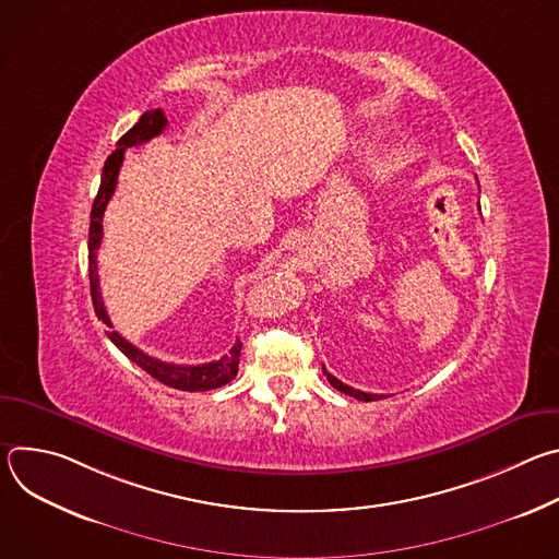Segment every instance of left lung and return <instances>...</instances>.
<instances>
[{
  "label": "left lung",
  "mask_w": 559,
  "mask_h": 559,
  "mask_svg": "<svg viewBox=\"0 0 559 559\" xmlns=\"http://www.w3.org/2000/svg\"><path fill=\"white\" fill-rule=\"evenodd\" d=\"M323 371H325V367H323ZM325 376H328V380H330V384H332L334 389H338V391H343V393H347V395L356 397V401L371 403V401H380V397H382V395H378V393H365V391H358V389H354V386H349V384L341 382L338 378H334L330 371H325Z\"/></svg>",
  "instance_id": "left-lung-1"
}]
</instances>
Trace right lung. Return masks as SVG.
Returning a JSON list of instances; mask_svg holds the SVG:
<instances>
[{"instance_id": "add662e5", "label": "right lung", "mask_w": 559, "mask_h": 559, "mask_svg": "<svg viewBox=\"0 0 559 559\" xmlns=\"http://www.w3.org/2000/svg\"><path fill=\"white\" fill-rule=\"evenodd\" d=\"M166 126H168V119H166L162 108L143 112L141 119L117 141V150L106 158V166H104V173H102V186H99V192H97V199H95L93 212H91L88 272H91V296H93L95 313H97L99 321H104L108 328H112V323H110L106 305H104V298H102V292H99V274H97V250L102 246V234H104V225H102L104 212H106V205H108L110 197L115 194L117 177H119V168L123 164L126 147H132V145L150 141L152 136L162 134ZM106 334L115 343V347L123 356H128L134 365H139L145 373H150L158 382H164V384L175 386V389H181V391H207V389L223 386L238 371L241 341H236L234 347L229 349V354H225L223 358H218L214 362H205V365H173V362L156 360V358L143 354L132 343H128L123 336H119V332L108 330Z\"/></svg>"}]
</instances>
